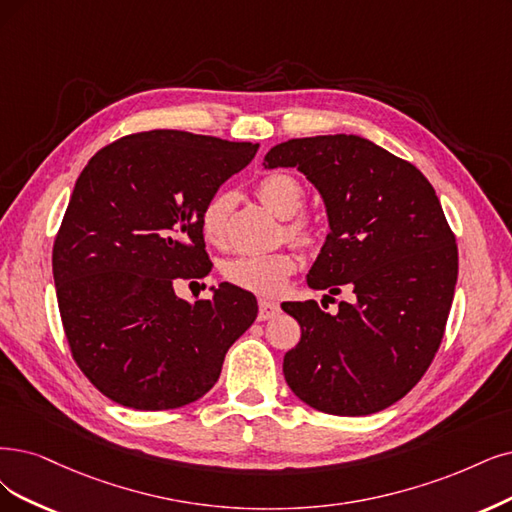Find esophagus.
I'll use <instances>...</instances> for the list:
<instances>
[{
    "instance_id": "34e87169",
    "label": "esophagus",
    "mask_w": 512,
    "mask_h": 512,
    "mask_svg": "<svg viewBox=\"0 0 512 512\" xmlns=\"http://www.w3.org/2000/svg\"><path fill=\"white\" fill-rule=\"evenodd\" d=\"M278 314H280L278 304H274V301H268V299H259V314H257L259 320H270Z\"/></svg>"
}]
</instances>
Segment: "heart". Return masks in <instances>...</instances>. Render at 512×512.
<instances>
[{
    "label": "heart",
    "mask_w": 512,
    "mask_h": 512,
    "mask_svg": "<svg viewBox=\"0 0 512 512\" xmlns=\"http://www.w3.org/2000/svg\"><path fill=\"white\" fill-rule=\"evenodd\" d=\"M257 196L280 219H291L304 206V187L291 175H268L257 185ZM232 198L227 194H215L202 208L200 230L206 242L221 246L225 240L227 213H230ZM291 238L299 242L310 240V230L306 223L295 221L287 227ZM297 268V259L291 251L236 255L221 263V274L230 285L251 291L255 295L272 297L287 287L291 274Z\"/></svg>",
    "instance_id": "b5f03b06"
}]
</instances>
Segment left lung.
I'll use <instances>...</instances> for the list:
<instances>
[{"mask_svg":"<svg viewBox=\"0 0 512 512\" xmlns=\"http://www.w3.org/2000/svg\"><path fill=\"white\" fill-rule=\"evenodd\" d=\"M263 166L297 168L325 202L329 234L308 287L354 293L335 314L314 299L282 304L301 327L282 363L289 388L333 415L390 407L430 367L456 291L458 246L434 187L413 164L356 135L291 139L274 145Z\"/></svg>","mask_w":512,"mask_h":512,"instance_id":"obj_1","label":"left lung"}]
</instances>
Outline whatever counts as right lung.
<instances>
[{
    "label": "right lung",
    "mask_w": 512,
    "mask_h": 512,
    "mask_svg": "<svg viewBox=\"0 0 512 512\" xmlns=\"http://www.w3.org/2000/svg\"><path fill=\"white\" fill-rule=\"evenodd\" d=\"M257 149L149 130L84 166L54 240L52 274L71 354L107 399L139 411L198 401L255 323L253 293L221 282L192 304L175 282L211 272L202 208Z\"/></svg>",
    "instance_id": "1"
}]
</instances>
